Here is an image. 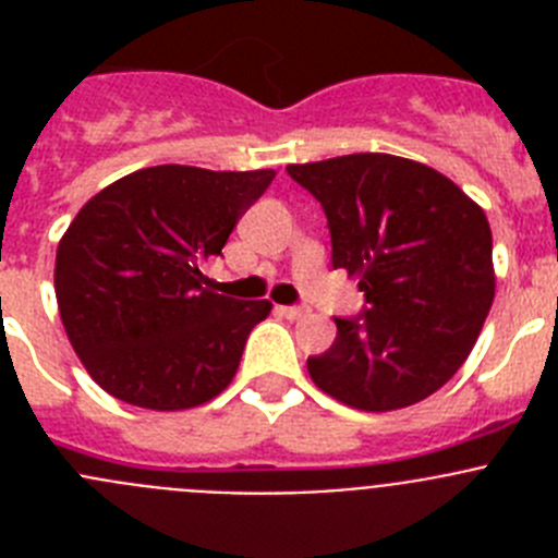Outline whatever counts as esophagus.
Here are the masks:
<instances>
[{
  "instance_id": "1",
  "label": "esophagus",
  "mask_w": 558,
  "mask_h": 558,
  "mask_svg": "<svg viewBox=\"0 0 558 558\" xmlns=\"http://www.w3.org/2000/svg\"><path fill=\"white\" fill-rule=\"evenodd\" d=\"M279 313H282L284 318H290V322H302V318H307L310 310L307 307H279Z\"/></svg>"
}]
</instances>
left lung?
<instances>
[{
  "label": "left lung",
  "mask_w": 558,
  "mask_h": 558,
  "mask_svg": "<svg viewBox=\"0 0 558 558\" xmlns=\"http://www.w3.org/2000/svg\"><path fill=\"white\" fill-rule=\"evenodd\" d=\"M288 172L324 206L332 265L366 293L357 318H335L310 377L357 411L416 405L463 366L495 302L489 220L447 175L391 153Z\"/></svg>",
  "instance_id": "1"
}]
</instances>
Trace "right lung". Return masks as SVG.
<instances>
[{
    "label": "right lung",
    "mask_w": 558,
    "mask_h": 558,
    "mask_svg": "<svg viewBox=\"0 0 558 558\" xmlns=\"http://www.w3.org/2000/svg\"><path fill=\"white\" fill-rule=\"evenodd\" d=\"M274 175L145 167L77 211L58 243L56 299L102 391L147 411H186L229 388L274 304L215 293L204 263Z\"/></svg>",
    "instance_id": "obj_1"
}]
</instances>
